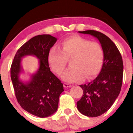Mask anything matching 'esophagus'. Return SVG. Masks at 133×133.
<instances>
[{
	"mask_svg": "<svg viewBox=\"0 0 133 133\" xmlns=\"http://www.w3.org/2000/svg\"><path fill=\"white\" fill-rule=\"evenodd\" d=\"M63 85L64 87H65V88H70L72 85H71V84H67V83H64L63 84Z\"/></svg>",
	"mask_w": 133,
	"mask_h": 133,
	"instance_id": "obj_1",
	"label": "esophagus"
}]
</instances>
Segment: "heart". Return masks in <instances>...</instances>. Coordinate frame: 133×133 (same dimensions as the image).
<instances>
[{"label":"heart","instance_id":"b5f03b06","mask_svg":"<svg viewBox=\"0 0 133 133\" xmlns=\"http://www.w3.org/2000/svg\"><path fill=\"white\" fill-rule=\"evenodd\" d=\"M49 65L56 74L64 71L68 60L70 66L62 78L68 82H77L85 77L94 78L100 71L103 61L101 45L82 37L74 35L64 40L60 48H52L48 56Z\"/></svg>","mask_w":133,"mask_h":133}]
</instances>
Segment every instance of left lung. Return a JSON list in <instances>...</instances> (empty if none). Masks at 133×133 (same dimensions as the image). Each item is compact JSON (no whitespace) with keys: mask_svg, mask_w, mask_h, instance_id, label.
<instances>
[{"mask_svg":"<svg viewBox=\"0 0 133 133\" xmlns=\"http://www.w3.org/2000/svg\"><path fill=\"white\" fill-rule=\"evenodd\" d=\"M78 32L96 38L103 52L100 73L91 82L80 85L84 95L77 102L81 114L88 117H98L110 109L119 95L123 77V61L115 44L105 34L95 30Z\"/></svg>","mask_w":133,"mask_h":133,"instance_id":"obj_1","label":"left lung"}]
</instances>
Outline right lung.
Returning a JSON list of instances; mask_svg holds the SVG:
<instances>
[{
	"label": "right lung",
	"mask_w": 133,
	"mask_h": 133,
	"mask_svg": "<svg viewBox=\"0 0 133 133\" xmlns=\"http://www.w3.org/2000/svg\"><path fill=\"white\" fill-rule=\"evenodd\" d=\"M57 38L51 35H38L30 39L18 50L11 67V78L16 97L25 110L41 118L56 112L59 97L63 92L61 81L50 70L48 56ZM34 55L39 60L38 71L27 82L20 79L24 71L21 58Z\"/></svg>",
	"instance_id": "add662e5"
}]
</instances>
